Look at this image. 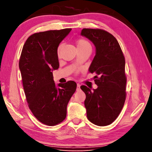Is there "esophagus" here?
<instances>
[{"mask_svg":"<svg viewBox=\"0 0 152 152\" xmlns=\"http://www.w3.org/2000/svg\"><path fill=\"white\" fill-rule=\"evenodd\" d=\"M80 89V84H77V88H76V91H78Z\"/></svg>","mask_w":152,"mask_h":152,"instance_id":"34e87169","label":"esophagus"}]
</instances>
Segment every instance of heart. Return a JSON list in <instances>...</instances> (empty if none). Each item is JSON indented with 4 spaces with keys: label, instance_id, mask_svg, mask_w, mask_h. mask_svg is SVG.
Instances as JSON below:
<instances>
[{
    "label": "heart",
    "instance_id": "heart-1",
    "mask_svg": "<svg viewBox=\"0 0 152 152\" xmlns=\"http://www.w3.org/2000/svg\"><path fill=\"white\" fill-rule=\"evenodd\" d=\"M77 48H84V47H91V44L86 40L80 39L77 41L76 42Z\"/></svg>",
    "mask_w": 152,
    "mask_h": 152
}]
</instances>
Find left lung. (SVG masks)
Segmentation results:
<instances>
[{
	"mask_svg": "<svg viewBox=\"0 0 152 152\" xmlns=\"http://www.w3.org/2000/svg\"><path fill=\"white\" fill-rule=\"evenodd\" d=\"M80 35L94 45L96 53L89 67L96 89L80 88L86 94L84 105L88 119L98 126L109 125L119 116L126 98L125 60L114 36L99 29H83Z\"/></svg>",
	"mask_w": 152,
	"mask_h": 152,
	"instance_id": "left-lung-1",
	"label": "left lung"
}]
</instances>
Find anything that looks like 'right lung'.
Returning a JSON list of instances; mask_svg holds the SVG:
<instances>
[{"label": "right lung", "mask_w": 152, "mask_h": 152, "mask_svg": "<svg viewBox=\"0 0 152 152\" xmlns=\"http://www.w3.org/2000/svg\"><path fill=\"white\" fill-rule=\"evenodd\" d=\"M72 29L36 33L28 37L19 60L23 85L30 110L38 121L53 126L62 122L76 83L56 85L53 70H58V48Z\"/></svg>", "instance_id": "1"}]
</instances>
